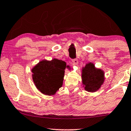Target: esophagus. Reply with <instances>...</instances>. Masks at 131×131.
Masks as SVG:
<instances>
[{
    "instance_id": "34e87169",
    "label": "esophagus",
    "mask_w": 131,
    "mask_h": 131,
    "mask_svg": "<svg viewBox=\"0 0 131 131\" xmlns=\"http://www.w3.org/2000/svg\"><path fill=\"white\" fill-rule=\"evenodd\" d=\"M72 63H73V64H74V65H77V64H78V59H73L72 60Z\"/></svg>"
}]
</instances>
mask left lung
I'll list each match as a JSON object with an SVG mask.
<instances>
[{"label": "left lung", "mask_w": 131, "mask_h": 131, "mask_svg": "<svg viewBox=\"0 0 131 131\" xmlns=\"http://www.w3.org/2000/svg\"><path fill=\"white\" fill-rule=\"evenodd\" d=\"M104 71L89 62L82 68V82L86 91L94 93L98 90L105 81Z\"/></svg>", "instance_id": "obj_1"}]
</instances>
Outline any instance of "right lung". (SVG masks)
Masks as SVG:
<instances>
[{
	"mask_svg": "<svg viewBox=\"0 0 131 131\" xmlns=\"http://www.w3.org/2000/svg\"><path fill=\"white\" fill-rule=\"evenodd\" d=\"M67 64L53 59L42 60L31 68L32 79L38 90L45 95H54L61 87Z\"/></svg>",
	"mask_w": 131,
	"mask_h": 131,
	"instance_id": "obj_1",
	"label": "right lung"
}]
</instances>
